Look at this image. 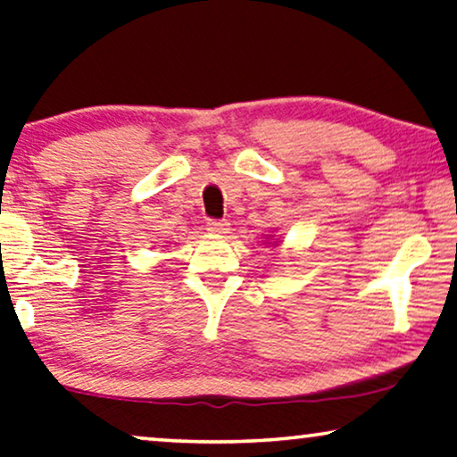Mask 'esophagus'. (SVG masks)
<instances>
[{
    "instance_id": "34e87169",
    "label": "esophagus",
    "mask_w": 457,
    "mask_h": 457,
    "mask_svg": "<svg viewBox=\"0 0 457 457\" xmlns=\"http://www.w3.org/2000/svg\"><path fill=\"white\" fill-rule=\"evenodd\" d=\"M229 223L226 220H209L207 221V229L213 231V234H226Z\"/></svg>"
}]
</instances>
